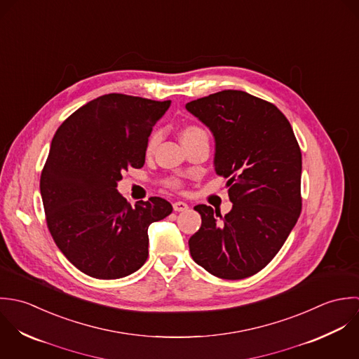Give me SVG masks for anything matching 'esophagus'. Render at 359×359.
Instances as JSON below:
<instances>
[{"label":"esophagus","mask_w":359,"mask_h":359,"mask_svg":"<svg viewBox=\"0 0 359 359\" xmlns=\"http://www.w3.org/2000/svg\"><path fill=\"white\" fill-rule=\"evenodd\" d=\"M173 210H175L176 212H184V211L189 210V205H187L186 203H183V201H176V203L173 204Z\"/></svg>","instance_id":"obj_1"}]
</instances>
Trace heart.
Here are the masks:
<instances>
[{
  "label": "heart",
  "mask_w": 359,
  "mask_h": 359,
  "mask_svg": "<svg viewBox=\"0 0 359 359\" xmlns=\"http://www.w3.org/2000/svg\"><path fill=\"white\" fill-rule=\"evenodd\" d=\"M180 136H182V140H186V139H194V137H204V139H208L207 132H205L203 128L196 126V125L186 126V128L182 130ZM158 142H159V135H158V133H152V135H151V137H149V140H148V145H147L148 151H152V149L156 147ZM168 184H169V186H173V187H177L180 183H179V180L172 179V180H169V182H168Z\"/></svg>",
  "instance_id": "heart-1"
}]
</instances>
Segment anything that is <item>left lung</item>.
<instances>
[{
  "label": "left lung",
  "mask_w": 359,
  "mask_h": 359,
  "mask_svg": "<svg viewBox=\"0 0 359 359\" xmlns=\"http://www.w3.org/2000/svg\"><path fill=\"white\" fill-rule=\"evenodd\" d=\"M215 139L214 168L229 177L231 211L200 204L201 227L189 240L196 264L220 279L264 269L301 214V149L286 116L271 102L223 90L186 104Z\"/></svg>",
  "instance_id": "8db88e82"
}]
</instances>
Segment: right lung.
<instances>
[{"instance_id": "add662e5", "label": "right lung", "mask_w": 359, "mask_h": 359, "mask_svg": "<svg viewBox=\"0 0 359 359\" xmlns=\"http://www.w3.org/2000/svg\"><path fill=\"white\" fill-rule=\"evenodd\" d=\"M170 101L105 94L80 107L57 130L41 172L50 233L80 272L121 279L148 257V226L172 214L151 197L132 207L116 190L122 172L140 169L152 126Z\"/></svg>"}]
</instances>
